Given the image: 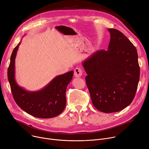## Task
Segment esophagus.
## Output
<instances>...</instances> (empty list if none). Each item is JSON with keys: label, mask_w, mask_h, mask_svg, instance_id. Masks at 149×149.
Instances as JSON below:
<instances>
[{"label": "esophagus", "mask_w": 149, "mask_h": 149, "mask_svg": "<svg viewBox=\"0 0 149 149\" xmlns=\"http://www.w3.org/2000/svg\"><path fill=\"white\" fill-rule=\"evenodd\" d=\"M83 75V70L81 68H76L74 70V75L75 77H80Z\"/></svg>", "instance_id": "esophagus-1"}]
</instances>
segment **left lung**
<instances>
[{"instance_id": "1", "label": "left lung", "mask_w": 149, "mask_h": 149, "mask_svg": "<svg viewBox=\"0 0 149 149\" xmlns=\"http://www.w3.org/2000/svg\"><path fill=\"white\" fill-rule=\"evenodd\" d=\"M108 30V50L97 51L83 62L93 104L107 113L119 112L131 104L140 79L136 48L123 33Z\"/></svg>"}]
</instances>
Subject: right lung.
Segmentation results:
<instances>
[{"mask_svg":"<svg viewBox=\"0 0 149 149\" xmlns=\"http://www.w3.org/2000/svg\"><path fill=\"white\" fill-rule=\"evenodd\" d=\"M21 42L13 49L8 70V78L17 104L27 113L38 118H50L61 113L66 106V90L72 78L71 71L56 77L43 89L26 91L19 87L15 79V59Z\"/></svg>","mask_w":149,"mask_h":149,"instance_id":"add662e5","label":"right lung"}]
</instances>
